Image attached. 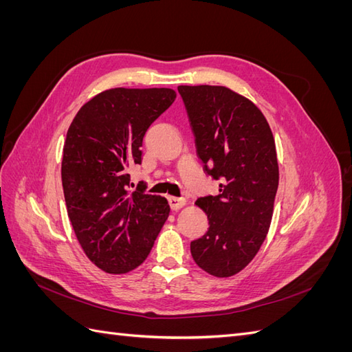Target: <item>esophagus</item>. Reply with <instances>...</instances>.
Instances as JSON below:
<instances>
[{
    "instance_id": "esophagus-1",
    "label": "esophagus",
    "mask_w": 352,
    "mask_h": 352,
    "mask_svg": "<svg viewBox=\"0 0 352 352\" xmlns=\"http://www.w3.org/2000/svg\"><path fill=\"white\" fill-rule=\"evenodd\" d=\"M185 199L184 198H177V197H168V204H170V208H172L173 211H177L182 208L185 206Z\"/></svg>"
}]
</instances>
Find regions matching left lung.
<instances>
[{"label":"left lung","mask_w":352,"mask_h":352,"mask_svg":"<svg viewBox=\"0 0 352 352\" xmlns=\"http://www.w3.org/2000/svg\"><path fill=\"white\" fill-rule=\"evenodd\" d=\"M206 172L221 179L217 197L198 198L210 228L190 242L199 267L230 278L252 261L273 217L279 166L270 126L260 109L226 87L180 85Z\"/></svg>","instance_id":"1"}]
</instances>
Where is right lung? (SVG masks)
<instances>
[{"mask_svg":"<svg viewBox=\"0 0 352 352\" xmlns=\"http://www.w3.org/2000/svg\"><path fill=\"white\" fill-rule=\"evenodd\" d=\"M175 98L168 88H111L85 102L67 131V214L83 252L105 273L142 264L170 214L164 197L132 192L127 170L142 163L144 135Z\"/></svg>","mask_w":352,"mask_h":352,"instance_id":"add662e5","label":"right lung"}]
</instances>
